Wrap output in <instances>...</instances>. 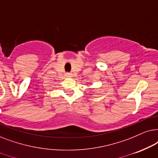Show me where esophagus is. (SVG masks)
Returning a JSON list of instances; mask_svg holds the SVG:
<instances>
[{
	"label": "esophagus",
	"instance_id": "1",
	"mask_svg": "<svg viewBox=\"0 0 158 158\" xmlns=\"http://www.w3.org/2000/svg\"><path fill=\"white\" fill-rule=\"evenodd\" d=\"M66 77H72V74H71V73H66Z\"/></svg>",
	"mask_w": 158,
	"mask_h": 158
}]
</instances>
